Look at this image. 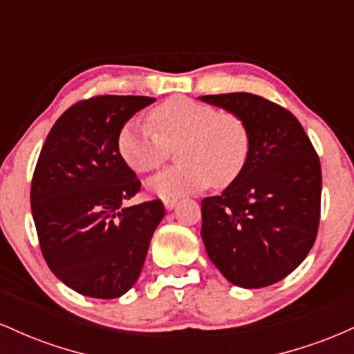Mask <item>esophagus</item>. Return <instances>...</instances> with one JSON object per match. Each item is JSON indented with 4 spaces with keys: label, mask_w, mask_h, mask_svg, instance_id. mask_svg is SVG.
<instances>
[{
    "label": "esophagus",
    "mask_w": 354,
    "mask_h": 354,
    "mask_svg": "<svg viewBox=\"0 0 354 354\" xmlns=\"http://www.w3.org/2000/svg\"><path fill=\"white\" fill-rule=\"evenodd\" d=\"M176 205H178V198H169V200H165V208L168 211L176 208Z\"/></svg>",
    "instance_id": "34e87169"
}]
</instances>
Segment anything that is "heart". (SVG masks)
<instances>
[{
	"mask_svg": "<svg viewBox=\"0 0 354 354\" xmlns=\"http://www.w3.org/2000/svg\"><path fill=\"white\" fill-rule=\"evenodd\" d=\"M153 128L129 120L118 135V151L133 171L160 168L178 149L180 166L165 169L146 183L149 193L169 200L213 185L226 188L245 171L251 135L241 116L218 111L191 98H169L149 111Z\"/></svg>",
	"mask_w": 354,
	"mask_h": 354,
	"instance_id": "heart-1",
	"label": "heart"
}]
</instances>
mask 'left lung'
Segmentation results:
<instances>
[{
    "instance_id": "8db88e82",
    "label": "left lung",
    "mask_w": 354,
    "mask_h": 354,
    "mask_svg": "<svg viewBox=\"0 0 354 354\" xmlns=\"http://www.w3.org/2000/svg\"><path fill=\"white\" fill-rule=\"evenodd\" d=\"M248 124L245 171L219 196L201 201L206 253L230 283L265 288L301 265L315 245L321 165L296 116L251 93L200 96Z\"/></svg>"
}]
</instances>
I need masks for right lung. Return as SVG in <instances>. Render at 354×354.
Here are the masks:
<instances>
[{
  "label": "right lung",
  "mask_w": 354,
  "mask_h": 354,
  "mask_svg": "<svg viewBox=\"0 0 354 354\" xmlns=\"http://www.w3.org/2000/svg\"><path fill=\"white\" fill-rule=\"evenodd\" d=\"M149 96H93L68 108L44 141L33 181L39 248L59 281L89 298L123 296L143 270L161 200L128 206L141 181L118 151V135Z\"/></svg>",
  "instance_id": "obj_1"
}]
</instances>
